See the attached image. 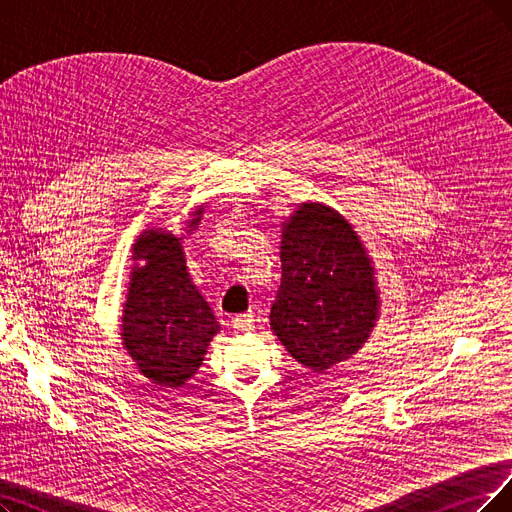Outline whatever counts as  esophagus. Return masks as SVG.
Wrapping results in <instances>:
<instances>
[{
  "mask_svg": "<svg viewBox=\"0 0 512 512\" xmlns=\"http://www.w3.org/2000/svg\"><path fill=\"white\" fill-rule=\"evenodd\" d=\"M256 315L252 313V311H248V313H241V315H235L233 317V321H231V325H233V330L235 332H250L252 327H254V319Z\"/></svg>",
  "mask_w": 512,
  "mask_h": 512,
  "instance_id": "34e87169",
  "label": "esophagus"
}]
</instances>
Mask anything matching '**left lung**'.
Instances as JSON below:
<instances>
[{"label": "left lung", "mask_w": 512, "mask_h": 512, "mask_svg": "<svg viewBox=\"0 0 512 512\" xmlns=\"http://www.w3.org/2000/svg\"><path fill=\"white\" fill-rule=\"evenodd\" d=\"M281 285L271 330L302 367L327 372L357 355L380 317L376 267L353 224L321 201L281 222Z\"/></svg>", "instance_id": "8db88e82"}]
</instances>
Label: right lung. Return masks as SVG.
Returning a JSON list of instances; mask_svg holds the SVG:
<instances>
[{
    "instance_id": "1",
    "label": "right lung",
    "mask_w": 512,
    "mask_h": 512,
    "mask_svg": "<svg viewBox=\"0 0 512 512\" xmlns=\"http://www.w3.org/2000/svg\"><path fill=\"white\" fill-rule=\"evenodd\" d=\"M195 206L180 235L145 229L134 245L130 281L121 313V344L140 374L155 386L178 388L201 367L220 323L187 269L182 243L201 222Z\"/></svg>"
}]
</instances>
